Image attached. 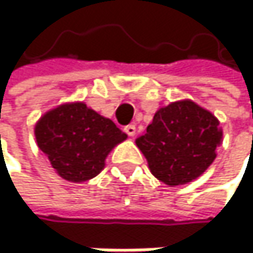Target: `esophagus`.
Masks as SVG:
<instances>
[{
  "mask_svg": "<svg viewBox=\"0 0 253 253\" xmlns=\"http://www.w3.org/2000/svg\"><path fill=\"white\" fill-rule=\"evenodd\" d=\"M126 133H127L129 136H133V135H136V127H135V126H126Z\"/></svg>",
  "mask_w": 253,
  "mask_h": 253,
  "instance_id": "1",
  "label": "esophagus"
}]
</instances>
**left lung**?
Returning <instances> with one entry per match:
<instances>
[{
    "label": "left lung",
    "mask_w": 253,
    "mask_h": 253,
    "mask_svg": "<svg viewBox=\"0 0 253 253\" xmlns=\"http://www.w3.org/2000/svg\"><path fill=\"white\" fill-rule=\"evenodd\" d=\"M35 136L56 173L76 183L100 174L112 149L127 139L112 120L83 101L45 112L35 126Z\"/></svg>",
    "instance_id": "1"
}]
</instances>
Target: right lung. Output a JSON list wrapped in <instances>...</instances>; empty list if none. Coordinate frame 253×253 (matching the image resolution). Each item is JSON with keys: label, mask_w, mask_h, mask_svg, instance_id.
<instances>
[{"label": "right lung", "mask_w": 253, "mask_h": 253, "mask_svg": "<svg viewBox=\"0 0 253 253\" xmlns=\"http://www.w3.org/2000/svg\"><path fill=\"white\" fill-rule=\"evenodd\" d=\"M218 126V120L196 103L174 101L155 114L136 145L156 179L169 187L185 185L214 162L223 138Z\"/></svg>", "instance_id": "right-lung-1"}]
</instances>
